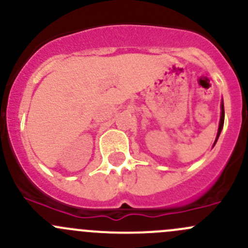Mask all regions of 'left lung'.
Returning a JSON list of instances; mask_svg holds the SVG:
<instances>
[{
	"label": "left lung",
	"instance_id": "8db88e82",
	"mask_svg": "<svg viewBox=\"0 0 248 248\" xmlns=\"http://www.w3.org/2000/svg\"><path fill=\"white\" fill-rule=\"evenodd\" d=\"M223 124H224V106H223V101H222L221 103V119H219V126H218V131H217V137H216V140H215L214 145L217 142V139H218L219 134H221L222 132V128H223Z\"/></svg>",
	"mask_w": 248,
	"mask_h": 248
}]
</instances>
